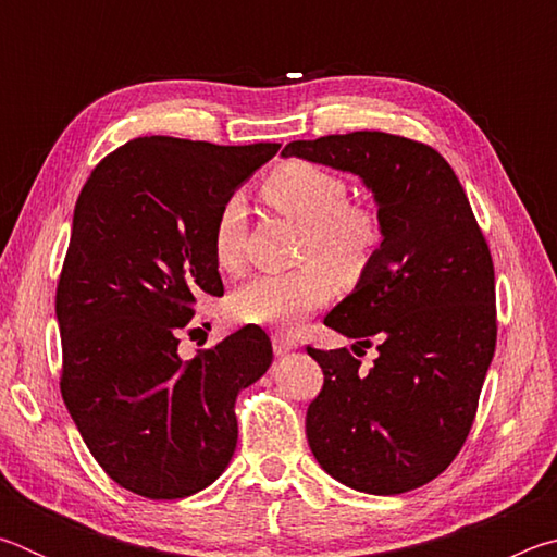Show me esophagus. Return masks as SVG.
Returning a JSON list of instances; mask_svg holds the SVG:
<instances>
[{
  "label": "esophagus",
  "instance_id": "1",
  "mask_svg": "<svg viewBox=\"0 0 557 557\" xmlns=\"http://www.w3.org/2000/svg\"><path fill=\"white\" fill-rule=\"evenodd\" d=\"M295 348H297L295 338L282 336V334L272 336V351H275V356H287L289 351H295Z\"/></svg>",
  "mask_w": 557,
  "mask_h": 557
}]
</instances>
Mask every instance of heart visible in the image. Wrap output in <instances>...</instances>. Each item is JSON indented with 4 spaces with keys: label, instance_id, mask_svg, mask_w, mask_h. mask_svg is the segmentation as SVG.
Returning <instances> with one entry per match:
<instances>
[{
    "label": "heart",
    "instance_id": "b5f03b06",
    "mask_svg": "<svg viewBox=\"0 0 557 557\" xmlns=\"http://www.w3.org/2000/svg\"><path fill=\"white\" fill-rule=\"evenodd\" d=\"M272 209L305 231L301 258L322 260L289 275L248 282L231 297V312L245 324L295 329L334 295V275L356 280L371 268L381 231L373 215L351 203L342 176L309 162L277 166L260 188ZM245 209L238 196L221 206L213 225V258L223 272L243 268Z\"/></svg>",
    "mask_w": 557,
    "mask_h": 557
}]
</instances>
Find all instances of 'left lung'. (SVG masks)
Instances as JSON below:
<instances>
[{"label": "left lung", "instance_id": "left-lung-1", "mask_svg": "<svg viewBox=\"0 0 557 557\" xmlns=\"http://www.w3.org/2000/svg\"><path fill=\"white\" fill-rule=\"evenodd\" d=\"M282 157L356 174L379 206L371 268L324 319L358 346L375 338L379 358L363 371L346 348L307 346L324 371L307 440L336 482L405 494L451 465L474 422L496 348L492 252L457 174L428 145L363 129L297 139Z\"/></svg>", "mask_w": 557, "mask_h": 557}]
</instances>
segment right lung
Masks as SVG:
<instances>
[{
    "label": "right lung",
    "instance_id": "right-lung-1",
    "mask_svg": "<svg viewBox=\"0 0 557 557\" xmlns=\"http://www.w3.org/2000/svg\"><path fill=\"white\" fill-rule=\"evenodd\" d=\"M277 149L137 137L75 203L55 289L61 393L90 455L132 494L191 496L233 457L235 398L270 369V336L243 326L191 361L176 348L196 299L223 295L221 206Z\"/></svg>",
    "mask_w": 557,
    "mask_h": 557
}]
</instances>
